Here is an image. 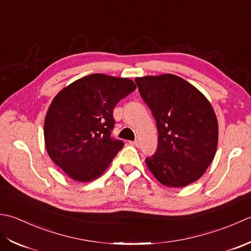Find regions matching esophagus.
<instances>
[{"label": "esophagus", "instance_id": "obj_1", "mask_svg": "<svg viewBox=\"0 0 251 251\" xmlns=\"http://www.w3.org/2000/svg\"><path fill=\"white\" fill-rule=\"evenodd\" d=\"M130 144H131V145H133V146L139 147V145H140V142L137 141V140H135V141H132V142H130Z\"/></svg>", "mask_w": 251, "mask_h": 251}]
</instances>
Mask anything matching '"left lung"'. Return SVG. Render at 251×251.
I'll use <instances>...</instances> for the list:
<instances>
[{
    "label": "left lung",
    "mask_w": 251,
    "mask_h": 251,
    "mask_svg": "<svg viewBox=\"0 0 251 251\" xmlns=\"http://www.w3.org/2000/svg\"><path fill=\"white\" fill-rule=\"evenodd\" d=\"M158 130L157 151L146 165L162 185L184 187L210 166L218 146L217 116L206 96L180 76L136 78Z\"/></svg>",
    "instance_id": "1"
}]
</instances>
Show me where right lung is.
<instances>
[{"instance_id": "right-lung-1", "label": "right lung", "mask_w": 251, "mask_h": 251, "mask_svg": "<svg viewBox=\"0 0 251 251\" xmlns=\"http://www.w3.org/2000/svg\"><path fill=\"white\" fill-rule=\"evenodd\" d=\"M136 89L127 78L93 74L61 90L44 121L48 154L69 177L90 182L100 176L124 142L111 130L115 106Z\"/></svg>"}]
</instances>
